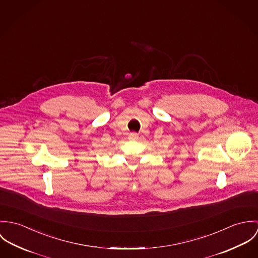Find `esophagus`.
Masks as SVG:
<instances>
[{
  "instance_id": "esophagus-1",
  "label": "esophagus",
  "mask_w": 258,
  "mask_h": 258,
  "mask_svg": "<svg viewBox=\"0 0 258 258\" xmlns=\"http://www.w3.org/2000/svg\"><path fill=\"white\" fill-rule=\"evenodd\" d=\"M128 139H130L131 141H137V140L139 139V135L136 134V133H132V134H130Z\"/></svg>"
}]
</instances>
